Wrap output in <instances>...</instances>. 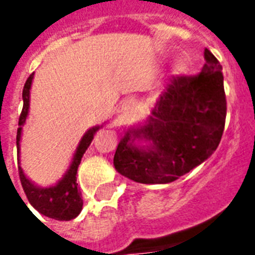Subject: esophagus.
I'll return each instance as SVG.
<instances>
[{
	"instance_id": "obj_1",
	"label": "esophagus",
	"mask_w": 255,
	"mask_h": 255,
	"mask_svg": "<svg viewBox=\"0 0 255 255\" xmlns=\"http://www.w3.org/2000/svg\"><path fill=\"white\" fill-rule=\"evenodd\" d=\"M133 108H135V102H133L132 100H129L126 102V105H124V111L127 112V113H129V112L133 111Z\"/></svg>"
}]
</instances>
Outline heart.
<instances>
[{
    "label": "heart",
    "instance_id": "b5f03b06",
    "mask_svg": "<svg viewBox=\"0 0 255 255\" xmlns=\"http://www.w3.org/2000/svg\"><path fill=\"white\" fill-rule=\"evenodd\" d=\"M184 68H186L184 67V64L180 63L179 65H177V71H179V72H183V71H184Z\"/></svg>",
    "mask_w": 255,
    "mask_h": 255
}]
</instances>
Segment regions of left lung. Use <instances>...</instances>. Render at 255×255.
<instances>
[{"label": "left lung", "mask_w": 255, "mask_h": 255, "mask_svg": "<svg viewBox=\"0 0 255 255\" xmlns=\"http://www.w3.org/2000/svg\"><path fill=\"white\" fill-rule=\"evenodd\" d=\"M206 64L197 75H173L155 102L149 124L126 133L113 164L119 173L143 184L176 180L217 149L224 132L227 100L219 60L205 49ZM147 138V149L133 146Z\"/></svg>", "instance_id": "1"}]
</instances>
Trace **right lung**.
Returning a JSON list of instances; mask_svg holds the SVG:
<instances>
[{
    "label": "right lung",
    "mask_w": 255,
    "mask_h": 255,
    "mask_svg": "<svg viewBox=\"0 0 255 255\" xmlns=\"http://www.w3.org/2000/svg\"><path fill=\"white\" fill-rule=\"evenodd\" d=\"M34 73H31L28 79L25 80L24 87H23V109L19 117V126L17 128V136H16V144H17V153H19V142L21 136V126L24 124L25 117L28 113V105H30V89L31 82H32ZM100 127L91 128L90 131L84 133V136L80 140L76 153L73 155V161L69 169L63 177V180L49 188H39L34 186L32 183L24 176L23 169L19 166V176L21 187L24 190L28 202L39 212L45 214L50 219L60 220V221H68V220L75 219L83 206V199H82V192L78 187L76 183V173H78V166L82 161L84 151L94 139V133L98 131Z\"/></svg>",
    "instance_id": "1"
}]
</instances>
